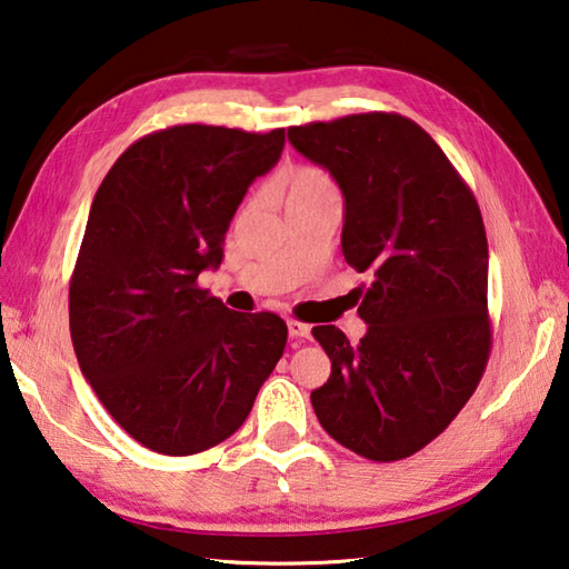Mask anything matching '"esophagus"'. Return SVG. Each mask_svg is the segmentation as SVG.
Here are the masks:
<instances>
[{"label":"esophagus","instance_id":"34e87169","mask_svg":"<svg viewBox=\"0 0 569 569\" xmlns=\"http://www.w3.org/2000/svg\"><path fill=\"white\" fill-rule=\"evenodd\" d=\"M288 336L291 338H311V326L301 320H288Z\"/></svg>","mask_w":569,"mask_h":569}]
</instances>
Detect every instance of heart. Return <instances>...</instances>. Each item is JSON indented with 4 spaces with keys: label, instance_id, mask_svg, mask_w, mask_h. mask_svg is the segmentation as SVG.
Masks as SVG:
<instances>
[{
    "label": "heart",
    "instance_id": "b5f03b06",
    "mask_svg": "<svg viewBox=\"0 0 569 569\" xmlns=\"http://www.w3.org/2000/svg\"><path fill=\"white\" fill-rule=\"evenodd\" d=\"M326 191H336V183H333V179H330L323 169H318V167H298V169H293L291 173H288V179L283 181L281 199H283V203H288V201L303 199V196L326 193Z\"/></svg>",
    "mask_w": 569,
    "mask_h": 569
}]
</instances>
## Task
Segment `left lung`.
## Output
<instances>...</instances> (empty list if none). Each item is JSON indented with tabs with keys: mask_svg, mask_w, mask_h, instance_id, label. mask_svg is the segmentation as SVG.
I'll list each match as a JSON object with an SVG mask.
<instances>
[{
	"mask_svg": "<svg viewBox=\"0 0 569 569\" xmlns=\"http://www.w3.org/2000/svg\"><path fill=\"white\" fill-rule=\"evenodd\" d=\"M298 153L343 191L346 261L368 330L313 338L330 358L311 392L320 426L368 460H402L436 440L478 388L490 356L488 239L468 183L426 129L400 113H350L288 129Z\"/></svg>",
	"mask_w": 569,
	"mask_h": 569,
	"instance_id": "1",
	"label": "left lung"
}]
</instances>
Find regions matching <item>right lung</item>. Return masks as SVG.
Listing matches in <instances>:
<instances>
[{
	"label": "right lung",
	"mask_w": 569,
	"mask_h": 569,
	"mask_svg": "<svg viewBox=\"0 0 569 569\" xmlns=\"http://www.w3.org/2000/svg\"><path fill=\"white\" fill-rule=\"evenodd\" d=\"M283 143V129L153 131L91 201L69 283L71 343L109 416L161 456L233 436L283 356V318L229 311L196 283L221 266L236 209Z\"/></svg>",
	"instance_id": "right-lung-1"
}]
</instances>
